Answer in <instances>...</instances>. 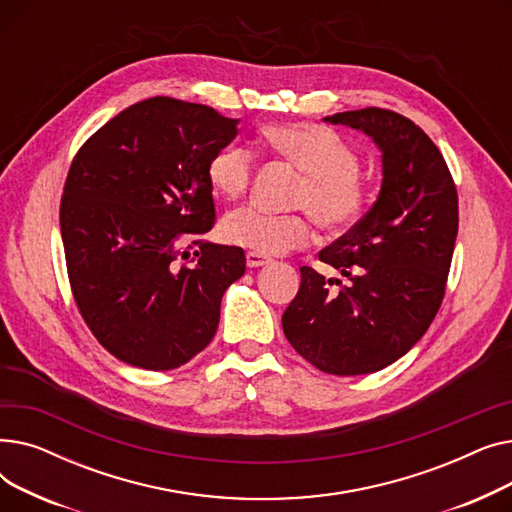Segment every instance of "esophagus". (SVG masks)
I'll use <instances>...</instances> for the list:
<instances>
[{
	"label": "esophagus",
	"mask_w": 512,
	"mask_h": 512,
	"mask_svg": "<svg viewBox=\"0 0 512 512\" xmlns=\"http://www.w3.org/2000/svg\"><path fill=\"white\" fill-rule=\"evenodd\" d=\"M265 263H270V257H265L261 253H255V251H249L247 253V265L249 267H261Z\"/></svg>",
	"instance_id": "1"
}]
</instances>
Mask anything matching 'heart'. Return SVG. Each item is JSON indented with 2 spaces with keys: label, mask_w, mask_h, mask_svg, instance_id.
<instances>
[{
  "label": "heart",
  "mask_w": 512,
  "mask_h": 512,
  "mask_svg": "<svg viewBox=\"0 0 512 512\" xmlns=\"http://www.w3.org/2000/svg\"><path fill=\"white\" fill-rule=\"evenodd\" d=\"M263 137L267 147L303 172L294 207L307 209L328 232H342L361 218L367 203L361 159L340 132L324 124L288 122L267 126ZM255 166L257 155L249 145L228 143L207 161L209 186L213 193L234 201L247 193ZM222 234L236 247L278 255L307 245L313 228L307 213L276 215L259 207H242L224 220Z\"/></svg>",
  "instance_id": "1"
}]
</instances>
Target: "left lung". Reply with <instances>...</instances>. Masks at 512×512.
<instances>
[{
	"label": "left lung",
	"mask_w": 512,
	"mask_h": 512,
	"mask_svg": "<svg viewBox=\"0 0 512 512\" xmlns=\"http://www.w3.org/2000/svg\"><path fill=\"white\" fill-rule=\"evenodd\" d=\"M363 130L382 151V191L363 218L319 253L346 278L330 290L313 267L282 328L303 359L332 375L388 367L427 332L446 292L459 232V195L434 141L382 107L324 118Z\"/></svg>",
	"instance_id": "left-lung-1"
}]
</instances>
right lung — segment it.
<instances>
[{"label":"right lung","instance_id":"1","mask_svg":"<svg viewBox=\"0 0 512 512\" xmlns=\"http://www.w3.org/2000/svg\"><path fill=\"white\" fill-rule=\"evenodd\" d=\"M236 134L238 120L209 105L151 97L74 155L60 203L68 280L116 359L168 371L215 336L245 251L205 240L215 224L207 161Z\"/></svg>","mask_w":512,"mask_h":512}]
</instances>
